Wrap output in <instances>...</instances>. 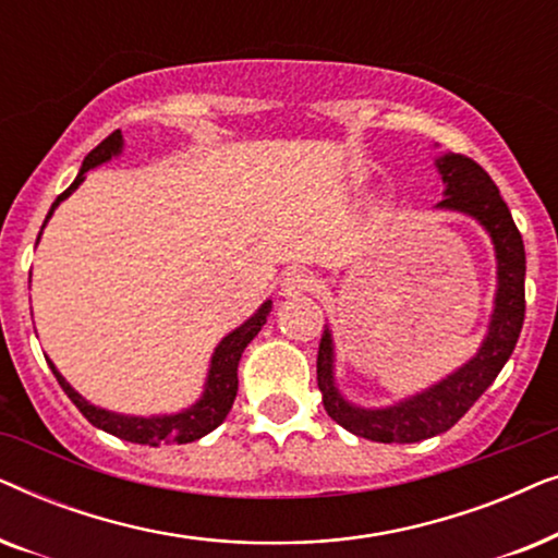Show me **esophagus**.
Segmentation results:
<instances>
[{"mask_svg":"<svg viewBox=\"0 0 558 558\" xmlns=\"http://www.w3.org/2000/svg\"><path fill=\"white\" fill-rule=\"evenodd\" d=\"M312 287H315V279L307 271H287L279 289L281 296H300L312 292Z\"/></svg>","mask_w":558,"mask_h":558,"instance_id":"obj_1","label":"esophagus"}]
</instances>
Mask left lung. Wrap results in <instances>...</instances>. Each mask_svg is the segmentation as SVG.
Returning <instances> with one entry per match:
<instances>
[{
    "label": "left lung",
    "mask_w": 558,
    "mask_h": 558,
    "mask_svg": "<svg viewBox=\"0 0 558 558\" xmlns=\"http://www.w3.org/2000/svg\"><path fill=\"white\" fill-rule=\"evenodd\" d=\"M445 182V201L437 208L468 213L490 233L498 258V292L490 327L477 355L434 384L426 391L403 399L396 407L361 409L342 399L335 386L332 335L325 327L317 350V386L323 393L327 416L342 429L384 445H411L452 429L468 414L472 403L498 378L502 365L513 353L525 317V248L521 231L513 223L500 190L475 159L464 155H445L437 159Z\"/></svg>",
    "instance_id": "8db88e82"
}]
</instances>
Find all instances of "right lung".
Masks as SVG:
<instances>
[{"instance_id":"right-lung-1","label":"right lung","mask_w":558,"mask_h":558,"mask_svg":"<svg viewBox=\"0 0 558 558\" xmlns=\"http://www.w3.org/2000/svg\"><path fill=\"white\" fill-rule=\"evenodd\" d=\"M121 147H124V136L117 129V132L106 136V140L98 144L96 149L88 151V157L83 159V167L78 172V178L73 180V185L65 190V193L58 195V201L52 203V208L45 218L48 223L52 210L58 208L60 203L65 201L68 195L73 193L75 187L86 180V172L90 167L109 162L111 157H117ZM43 223V228H45ZM40 241V235H37ZM271 310V300H266L254 317H248L241 327H235L231 335H226L220 340V345L216 348L210 361V371H208V380H205V391L201 396V401L193 403V407L180 411V414H170V416H124V414H113V411L98 409L94 403H88L78 391H73L71 384L60 376L52 361H48L52 376L58 378V384L63 391L68 393L83 416L88 418L90 424L98 426V429L113 434V437L124 439V441H134V445H149V447H159V445H187V441H195L205 437V434L216 429V426L223 424V418L228 416V411L233 407L235 391H239V361L241 353L246 350L251 340L256 338L258 330L266 325V315Z\"/></svg>"}]
</instances>
